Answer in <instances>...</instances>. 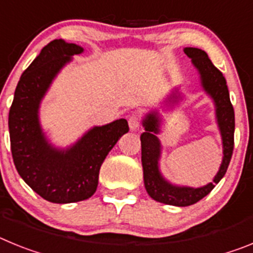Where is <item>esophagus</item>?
Wrapping results in <instances>:
<instances>
[{
    "mask_svg": "<svg viewBox=\"0 0 253 253\" xmlns=\"http://www.w3.org/2000/svg\"><path fill=\"white\" fill-rule=\"evenodd\" d=\"M128 123L129 128H130L131 130H137L140 126V116L138 115V114H134V115H131L130 118H129Z\"/></svg>",
    "mask_w": 253,
    "mask_h": 253,
    "instance_id": "34e87169",
    "label": "esophagus"
}]
</instances>
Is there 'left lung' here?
<instances>
[{
    "label": "left lung",
    "mask_w": 253,
    "mask_h": 253,
    "mask_svg": "<svg viewBox=\"0 0 253 253\" xmlns=\"http://www.w3.org/2000/svg\"><path fill=\"white\" fill-rule=\"evenodd\" d=\"M185 54L191 59L194 67L200 76L203 90L210 96L215 106V119L218 124L223 144V160L219 171L214 176L213 182L202 187L178 186L171 184L163 177L160 169V158L162 146L157 134L161 131L160 113L152 110L144 116L143 126L144 131L140 135L142 142V166L143 178L147 193L153 200L173 207H189L207 196L222 180L231 162L234 147V110L229 99L227 81L222 72L211 63L204 50L198 48H185ZM182 100V93L178 87L172 91L166 99V105L173 107Z\"/></svg>",
    "instance_id": "8db88e82"
}]
</instances>
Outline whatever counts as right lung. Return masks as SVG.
Returning a JSON list of instances; mask_svg holds the SVG:
<instances>
[{"label":"right lung","instance_id":"add662e5","mask_svg":"<svg viewBox=\"0 0 253 253\" xmlns=\"http://www.w3.org/2000/svg\"><path fill=\"white\" fill-rule=\"evenodd\" d=\"M81 53L82 46L62 39L44 46L20 77L8 114L11 153L19 175L38 195L55 204L91 198L107 153L129 130L128 122L118 119L93 126L67 148H57L46 138L39 120L42 100L72 55Z\"/></svg>","mask_w":253,"mask_h":253}]
</instances>
